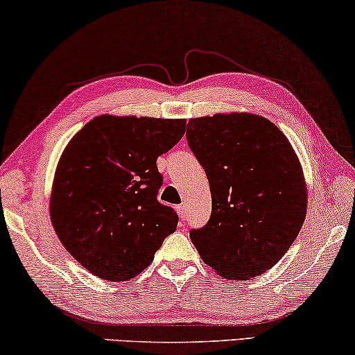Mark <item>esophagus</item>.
<instances>
[{"label": "esophagus", "mask_w": 355, "mask_h": 355, "mask_svg": "<svg viewBox=\"0 0 355 355\" xmlns=\"http://www.w3.org/2000/svg\"><path fill=\"white\" fill-rule=\"evenodd\" d=\"M177 210L180 213V218H182V221H184V219H187V205H184V204L178 205Z\"/></svg>", "instance_id": "obj_1"}]
</instances>
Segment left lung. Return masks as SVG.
I'll use <instances>...</instances> for the list:
<instances>
[{
  "instance_id": "8db88e82",
  "label": "left lung",
  "mask_w": 355,
  "mask_h": 355,
  "mask_svg": "<svg viewBox=\"0 0 355 355\" xmlns=\"http://www.w3.org/2000/svg\"><path fill=\"white\" fill-rule=\"evenodd\" d=\"M187 139L211 193L210 219L191 230V241L224 278L259 277L305 221L306 187L294 148L272 121L251 114L193 118Z\"/></svg>"
}]
</instances>
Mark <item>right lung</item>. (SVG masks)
I'll use <instances>...</instances> for the list:
<instances>
[{"instance_id": "add662e5", "label": "right lung", "mask_w": 355, "mask_h": 355, "mask_svg": "<svg viewBox=\"0 0 355 355\" xmlns=\"http://www.w3.org/2000/svg\"><path fill=\"white\" fill-rule=\"evenodd\" d=\"M187 121L101 115L78 131L56 167L50 216L64 248L88 272L128 281L147 268L178 215L157 200V156Z\"/></svg>"}]
</instances>
